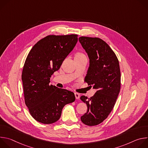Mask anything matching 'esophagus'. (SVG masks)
I'll return each mask as SVG.
<instances>
[{"label": "esophagus", "mask_w": 148, "mask_h": 148, "mask_svg": "<svg viewBox=\"0 0 148 148\" xmlns=\"http://www.w3.org/2000/svg\"><path fill=\"white\" fill-rule=\"evenodd\" d=\"M74 94H75V98H76V99H79V97H80V94H79V93L75 92Z\"/></svg>", "instance_id": "obj_1"}]
</instances>
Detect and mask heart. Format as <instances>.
<instances>
[{"label":"heart","instance_id":"b5f03b06","mask_svg":"<svg viewBox=\"0 0 148 148\" xmlns=\"http://www.w3.org/2000/svg\"><path fill=\"white\" fill-rule=\"evenodd\" d=\"M82 55H83V54H81V53H77L75 56H82Z\"/></svg>","mask_w":148,"mask_h":148}]
</instances>
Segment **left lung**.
<instances>
[{
	"label": "left lung",
	"mask_w": 148,
	"mask_h": 148,
	"mask_svg": "<svg viewBox=\"0 0 148 148\" xmlns=\"http://www.w3.org/2000/svg\"><path fill=\"white\" fill-rule=\"evenodd\" d=\"M79 41L90 59L85 82L97 90L90 98L80 97L87 105V111L81 120L87 125L94 126L108 117L115 104L121 88L119 64L115 53L102 39L82 36Z\"/></svg>",
	"instance_id": "obj_1"
}]
</instances>
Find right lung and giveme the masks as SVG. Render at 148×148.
<instances>
[{"label": "right lung", "mask_w": 148, "mask_h": 148, "mask_svg": "<svg viewBox=\"0 0 148 148\" xmlns=\"http://www.w3.org/2000/svg\"><path fill=\"white\" fill-rule=\"evenodd\" d=\"M77 36H47L37 42L26 58L22 75L25 103L40 123L56 122L63 107L75 99L74 92L50 85V80L74 48Z\"/></svg>", "instance_id": "right-lung-1"}]
</instances>
